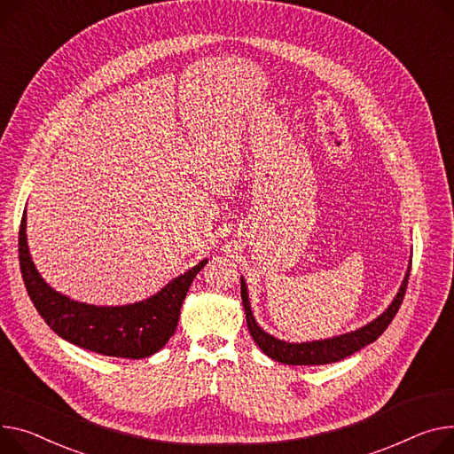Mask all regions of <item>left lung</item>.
Returning a JSON list of instances; mask_svg holds the SVG:
<instances>
[{
  "label": "left lung",
  "instance_id": "1",
  "mask_svg": "<svg viewBox=\"0 0 454 454\" xmlns=\"http://www.w3.org/2000/svg\"><path fill=\"white\" fill-rule=\"evenodd\" d=\"M409 276H411V266L407 270L405 279H403L395 301H392L390 307L378 319L365 325L364 328L350 332V334H343L340 338L323 340V341H312V343H285L281 340H276L274 336L266 334L264 330H261V326L255 323V319L252 316L245 279H240V297H243L250 334H252L254 341L259 345V348L268 357L281 361V364H285V365H326V364H336V361L345 359L347 356H352L354 352L374 343L383 334L403 303Z\"/></svg>",
  "mask_w": 454,
  "mask_h": 454
}]
</instances>
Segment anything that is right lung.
Listing matches in <instances>:
<instances>
[{
    "mask_svg": "<svg viewBox=\"0 0 454 454\" xmlns=\"http://www.w3.org/2000/svg\"><path fill=\"white\" fill-rule=\"evenodd\" d=\"M25 214L20 224L18 252L21 278L27 294L36 307L43 321L56 332L59 338L69 343L93 350L102 356L140 359L159 352L178 323L180 307L206 259L188 270L184 276H178L157 295L140 303L128 307H93L54 292L36 271L30 261Z\"/></svg>",
    "mask_w": 454,
    "mask_h": 454,
    "instance_id": "1",
    "label": "right lung"
}]
</instances>
